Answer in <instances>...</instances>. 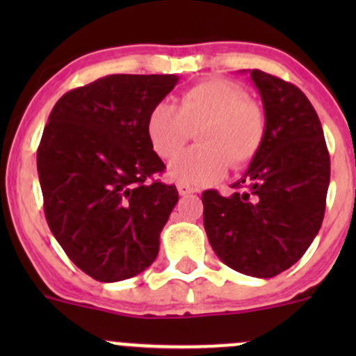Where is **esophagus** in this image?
Wrapping results in <instances>:
<instances>
[{
  "instance_id": "34e87169",
  "label": "esophagus",
  "mask_w": 356,
  "mask_h": 356,
  "mask_svg": "<svg viewBox=\"0 0 356 356\" xmlns=\"http://www.w3.org/2000/svg\"><path fill=\"white\" fill-rule=\"evenodd\" d=\"M177 191L181 196H188L191 195V193H195V189L189 184H184V182H177Z\"/></svg>"
}]
</instances>
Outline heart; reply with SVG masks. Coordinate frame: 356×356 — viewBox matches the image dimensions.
<instances>
[{
    "label": "heart",
    "instance_id": "1",
    "mask_svg": "<svg viewBox=\"0 0 356 356\" xmlns=\"http://www.w3.org/2000/svg\"><path fill=\"white\" fill-rule=\"evenodd\" d=\"M198 131V146L168 165V175L184 184H208L231 168L257 156L267 131L260 105L224 79H208L186 89L177 103H156L146 117V136L153 152L168 160Z\"/></svg>",
    "mask_w": 356,
    "mask_h": 356
}]
</instances>
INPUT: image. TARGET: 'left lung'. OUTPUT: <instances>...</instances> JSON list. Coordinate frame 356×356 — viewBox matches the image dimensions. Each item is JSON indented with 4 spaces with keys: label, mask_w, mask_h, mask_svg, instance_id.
I'll return each instance as SVG.
<instances>
[{
    "label": "left lung",
    "mask_w": 356,
    "mask_h": 356,
    "mask_svg": "<svg viewBox=\"0 0 356 356\" xmlns=\"http://www.w3.org/2000/svg\"><path fill=\"white\" fill-rule=\"evenodd\" d=\"M250 77L264 103V145L232 184L241 191L203 193V224L215 254L227 267L268 279L296 264L318 234L331 160L307 96L257 68Z\"/></svg>",
    "instance_id": "obj_1"
}]
</instances>
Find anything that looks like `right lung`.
<instances>
[{"label":"right lung","instance_id":"add662e5","mask_svg":"<svg viewBox=\"0 0 356 356\" xmlns=\"http://www.w3.org/2000/svg\"><path fill=\"white\" fill-rule=\"evenodd\" d=\"M177 75L113 74L72 89L49 113L38 149L44 213L67 257L92 279L117 282L149 267L179 193L148 182L165 165L146 117Z\"/></svg>","mask_w":356,"mask_h":356}]
</instances>
